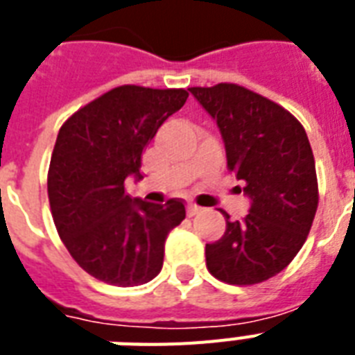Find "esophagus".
<instances>
[{
    "mask_svg": "<svg viewBox=\"0 0 355 355\" xmlns=\"http://www.w3.org/2000/svg\"><path fill=\"white\" fill-rule=\"evenodd\" d=\"M200 210H202V208H199L197 205H188V208H186V214H188L189 217H193V216H197V214H200Z\"/></svg>",
    "mask_w": 355,
    "mask_h": 355,
    "instance_id": "obj_1",
    "label": "esophagus"
}]
</instances>
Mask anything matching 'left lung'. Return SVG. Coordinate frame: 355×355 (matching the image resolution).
I'll use <instances>...</instances> for the list:
<instances>
[{"label":"left lung","mask_w":355,"mask_h":355,"mask_svg":"<svg viewBox=\"0 0 355 355\" xmlns=\"http://www.w3.org/2000/svg\"><path fill=\"white\" fill-rule=\"evenodd\" d=\"M216 119L228 171L250 199L243 221L227 217V232L206 245V267L217 280L252 286L278 275L302 248L319 188L308 134L286 108L237 85L189 88Z\"/></svg>","instance_id":"left-lung-1"}]
</instances>
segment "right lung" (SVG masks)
<instances>
[{
  "instance_id": "right-lung-1",
  "label": "right lung",
  "mask_w": 355,
  "mask_h": 355,
  "mask_svg": "<svg viewBox=\"0 0 355 355\" xmlns=\"http://www.w3.org/2000/svg\"><path fill=\"white\" fill-rule=\"evenodd\" d=\"M186 99V90L119 86L58 130L47 175L53 221L71 258L97 280L141 286L162 270L167 234L186 208L177 199H132L125 180L144 178V149Z\"/></svg>"
}]
</instances>
